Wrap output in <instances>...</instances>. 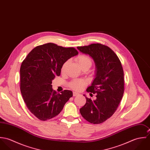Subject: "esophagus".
<instances>
[{"instance_id":"obj_1","label":"esophagus","mask_w":150,"mask_h":150,"mask_svg":"<svg viewBox=\"0 0 150 150\" xmlns=\"http://www.w3.org/2000/svg\"><path fill=\"white\" fill-rule=\"evenodd\" d=\"M73 96H76L79 95V93H77V92H73Z\"/></svg>"}]
</instances>
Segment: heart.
Here are the masks:
<instances>
[{
  "label": "heart",
  "instance_id": "obj_1",
  "mask_svg": "<svg viewBox=\"0 0 150 150\" xmlns=\"http://www.w3.org/2000/svg\"><path fill=\"white\" fill-rule=\"evenodd\" d=\"M77 61L81 67L85 66H89V67H91L92 64L91 59L88 57L84 55H81L78 57L77 58ZM67 62H64L62 67L61 70L62 72H64L65 71L67 67ZM85 84L86 83L83 80H74L70 82V86L74 90H80L81 88H83V87L85 86Z\"/></svg>",
  "mask_w": 150,
  "mask_h": 150
}]
</instances>
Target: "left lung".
<instances>
[{"mask_svg":"<svg viewBox=\"0 0 150 150\" xmlns=\"http://www.w3.org/2000/svg\"><path fill=\"white\" fill-rule=\"evenodd\" d=\"M91 57L96 66V77L86 91L96 93L95 100L86 96V103L80 109L83 118L91 124H101L117 110L123 96L124 74L121 62L115 53L102 44L77 47Z\"/></svg>","mask_w":150,"mask_h":150,"instance_id":"obj_1","label":"left lung"}]
</instances>
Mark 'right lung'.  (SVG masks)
<instances>
[{"label": "right lung", "instance_id": "obj_1", "mask_svg": "<svg viewBox=\"0 0 150 150\" xmlns=\"http://www.w3.org/2000/svg\"><path fill=\"white\" fill-rule=\"evenodd\" d=\"M78 54L73 47L46 43L34 48L22 62V96L28 108L40 120L46 121L58 115L72 97L71 91L58 93L51 84L56 76H60L64 62Z\"/></svg>", "mask_w": 150, "mask_h": 150}]
</instances>
